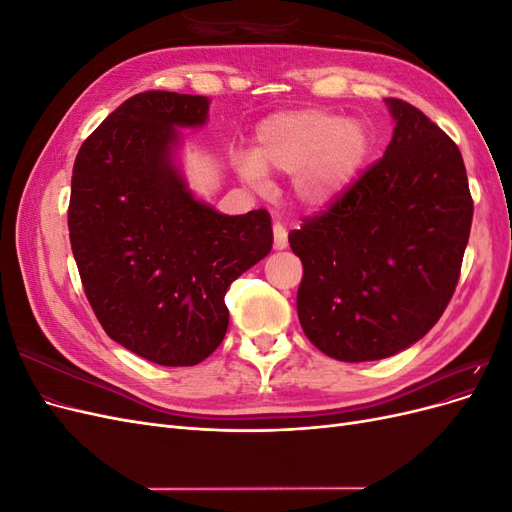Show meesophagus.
Segmentation results:
<instances>
[{
    "label": "esophagus",
    "instance_id": "34e87169",
    "mask_svg": "<svg viewBox=\"0 0 512 512\" xmlns=\"http://www.w3.org/2000/svg\"><path fill=\"white\" fill-rule=\"evenodd\" d=\"M273 245L275 250H286L288 247V232L282 224H273Z\"/></svg>",
    "mask_w": 512,
    "mask_h": 512
}]
</instances>
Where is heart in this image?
I'll use <instances>...</instances> for the list:
<instances>
[{
  "label": "heart",
  "instance_id": "b5f03b06",
  "mask_svg": "<svg viewBox=\"0 0 512 512\" xmlns=\"http://www.w3.org/2000/svg\"><path fill=\"white\" fill-rule=\"evenodd\" d=\"M374 138L359 119L320 108L273 113L256 128L252 156H237V175L260 185L265 173L292 175V194L307 211H327L365 168Z\"/></svg>",
  "mask_w": 512,
  "mask_h": 512
}]
</instances>
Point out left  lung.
<instances>
[{
    "label": "left lung",
    "mask_w": 512,
    "mask_h": 512,
    "mask_svg": "<svg viewBox=\"0 0 512 512\" xmlns=\"http://www.w3.org/2000/svg\"><path fill=\"white\" fill-rule=\"evenodd\" d=\"M382 160L301 230L297 312L320 352L378 361L416 344L451 301L472 226V196L457 145L404 100Z\"/></svg>",
    "instance_id": "8db88e82"
}]
</instances>
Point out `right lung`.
<instances>
[{
	"label": "right lung",
	"instance_id": "1",
	"mask_svg": "<svg viewBox=\"0 0 512 512\" xmlns=\"http://www.w3.org/2000/svg\"><path fill=\"white\" fill-rule=\"evenodd\" d=\"M211 100L145 91L81 145L72 170L70 243L106 335L143 359L205 361L228 329L224 294L271 252V215H224L196 198L179 166L181 128H203Z\"/></svg>",
	"mask_w": 512,
	"mask_h": 512
}]
</instances>
